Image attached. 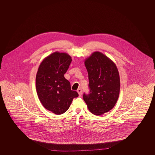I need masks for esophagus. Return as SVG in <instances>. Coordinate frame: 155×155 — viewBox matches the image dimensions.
<instances>
[{
	"mask_svg": "<svg viewBox=\"0 0 155 155\" xmlns=\"http://www.w3.org/2000/svg\"><path fill=\"white\" fill-rule=\"evenodd\" d=\"M77 92L78 93V94H79V95L81 96L82 95V89L81 88H78L77 89Z\"/></svg>",
	"mask_w": 155,
	"mask_h": 155,
	"instance_id": "obj_1",
	"label": "esophagus"
}]
</instances>
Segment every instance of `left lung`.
Segmentation results:
<instances>
[{"label": "left lung", "mask_w": 155, "mask_h": 155, "mask_svg": "<svg viewBox=\"0 0 155 155\" xmlns=\"http://www.w3.org/2000/svg\"><path fill=\"white\" fill-rule=\"evenodd\" d=\"M88 73L89 94L83 99L89 110L99 116L111 110L118 100L120 81L115 63L100 52H94L85 60Z\"/></svg>", "instance_id": "left-lung-1"}]
</instances>
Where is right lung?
<instances>
[{
  "instance_id": "right-lung-1",
  "label": "right lung",
  "mask_w": 155,
  "mask_h": 155,
  "mask_svg": "<svg viewBox=\"0 0 155 155\" xmlns=\"http://www.w3.org/2000/svg\"><path fill=\"white\" fill-rule=\"evenodd\" d=\"M71 61L66 53L54 52L43 60L38 70L36 89L39 99L46 109L56 114L65 113L73 99L78 96L64 77Z\"/></svg>"
}]
</instances>
